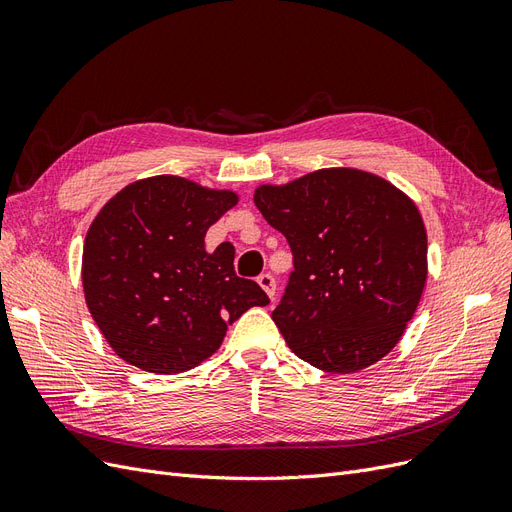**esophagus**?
<instances>
[{"mask_svg": "<svg viewBox=\"0 0 512 512\" xmlns=\"http://www.w3.org/2000/svg\"><path fill=\"white\" fill-rule=\"evenodd\" d=\"M257 283H259V287L263 291L268 293V298L274 302V295H276V280H274V276L268 274V272H263V274L257 276Z\"/></svg>", "mask_w": 512, "mask_h": 512, "instance_id": "34e87169", "label": "esophagus"}]
</instances>
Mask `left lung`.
Masks as SVG:
<instances>
[{
	"instance_id": "8db88e82",
	"label": "left lung",
	"mask_w": 512,
	"mask_h": 512,
	"mask_svg": "<svg viewBox=\"0 0 512 512\" xmlns=\"http://www.w3.org/2000/svg\"><path fill=\"white\" fill-rule=\"evenodd\" d=\"M253 200L293 253L272 312L289 349L334 374L383 359L415 315L427 278V234L415 202L355 168L261 185Z\"/></svg>"
}]
</instances>
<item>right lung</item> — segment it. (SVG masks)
I'll return each instance as SVG.
<instances>
[{
	"mask_svg": "<svg viewBox=\"0 0 512 512\" xmlns=\"http://www.w3.org/2000/svg\"><path fill=\"white\" fill-rule=\"evenodd\" d=\"M238 204L234 191L180 176L121 189L93 219L82 249V287L93 321L127 364L178 374L219 349L227 325L270 304L234 270V246L206 251L212 223Z\"/></svg>",
	"mask_w": 512,
	"mask_h": 512,
	"instance_id": "add662e5",
	"label": "right lung"
}]
</instances>
